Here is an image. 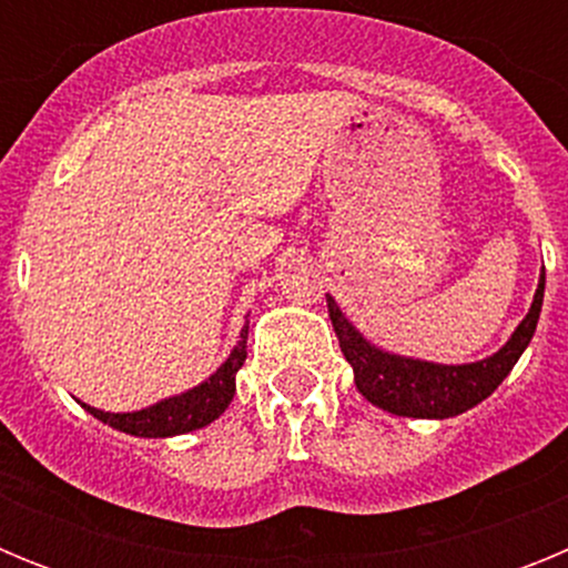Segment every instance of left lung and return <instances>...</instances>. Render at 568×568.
I'll list each match as a JSON object with an SVG mask.
<instances>
[{"mask_svg": "<svg viewBox=\"0 0 568 568\" xmlns=\"http://www.w3.org/2000/svg\"><path fill=\"white\" fill-rule=\"evenodd\" d=\"M546 273L540 270L538 290L531 298L526 318L509 335L498 353L471 364H435V361L409 358V355L389 353L384 346L373 344L353 321L341 313L333 295H327V310L333 329L338 335L341 353L349 361L355 375V386L369 404L400 418H455L480 400L489 398L500 386V381L518 364L531 335L538 329L540 307H544Z\"/></svg>", "mask_w": 568, "mask_h": 568, "instance_id": "obj_1", "label": "left lung"}]
</instances>
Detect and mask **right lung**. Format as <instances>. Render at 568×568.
Masks as SVG:
<instances>
[{"mask_svg": "<svg viewBox=\"0 0 568 568\" xmlns=\"http://www.w3.org/2000/svg\"><path fill=\"white\" fill-rule=\"evenodd\" d=\"M247 333L250 321L241 327L239 344L230 349L227 361L210 378L195 384L187 393L170 395V398L155 400V404L144 406V409H133V413H104V409L82 404V400L79 404L102 424L113 426L124 435H135V438H173V435H187L193 429H202V426L213 424L233 400L235 373L247 358Z\"/></svg>", "mask_w": 568, "mask_h": 568, "instance_id": "obj_1", "label": "right lung"}]
</instances>
